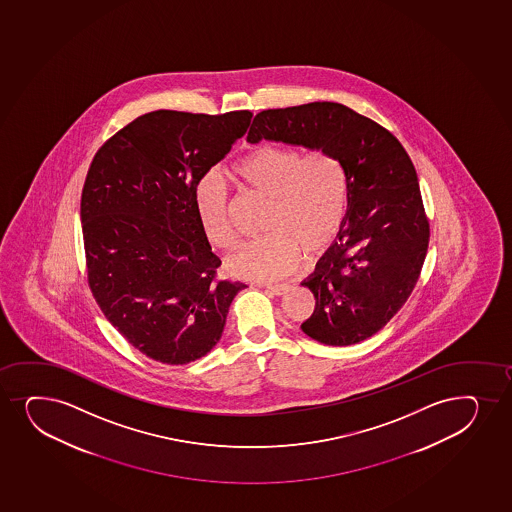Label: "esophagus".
Returning <instances> with one entry per match:
<instances>
[{
  "label": "esophagus",
  "mask_w": 512,
  "mask_h": 512,
  "mask_svg": "<svg viewBox=\"0 0 512 512\" xmlns=\"http://www.w3.org/2000/svg\"><path fill=\"white\" fill-rule=\"evenodd\" d=\"M266 290L273 295H283L287 292V285H265Z\"/></svg>",
  "instance_id": "34e87169"
}]
</instances>
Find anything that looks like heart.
Instances as JSON below:
<instances>
[{"label":"heart","mask_w":512,"mask_h":512,"mask_svg":"<svg viewBox=\"0 0 512 512\" xmlns=\"http://www.w3.org/2000/svg\"><path fill=\"white\" fill-rule=\"evenodd\" d=\"M230 174L239 186L270 203L268 234L244 242L227 259L234 277L280 280L299 261L300 251H323L345 225L352 183L347 165L336 153L314 150L304 155L295 147L261 145L237 160ZM194 210L206 241L224 249L234 246L229 193L215 172L196 184Z\"/></svg>","instance_id":"obj_1"}]
</instances>
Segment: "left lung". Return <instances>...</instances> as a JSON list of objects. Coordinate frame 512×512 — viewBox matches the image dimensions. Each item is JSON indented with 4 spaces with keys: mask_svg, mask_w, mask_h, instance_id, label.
Returning a JSON list of instances; mask_svg holds the SVG:
<instances>
[{
    "mask_svg": "<svg viewBox=\"0 0 512 512\" xmlns=\"http://www.w3.org/2000/svg\"><path fill=\"white\" fill-rule=\"evenodd\" d=\"M261 140L329 150L347 165V220L302 282L316 307L300 328L331 347L371 338L412 294L429 247L412 160L388 130L336 102L259 112L247 141Z\"/></svg>",
    "mask_w": 512,
    "mask_h": 512,
    "instance_id": "left-lung-1",
    "label": "left lung"
}]
</instances>
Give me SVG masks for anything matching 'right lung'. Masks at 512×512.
Here are the masks:
<instances>
[{
  "label": "right lung",
  "instance_id": "1",
  "mask_svg": "<svg viewBox=\"0 0 512 512\" xmlns=\"http://www.w3.org/2000/svg\"><path fill=\"white\" fill-rule=\"evenodd\" d=\"M253 114L153 111L95 153L83 186V244L100 311L150 359L183 365L224 333L246 283L217 282L194 188L246 133Z\"/></svg>",
  "mask_w": 512,
  "mask_h": 512
}]
</instances>
